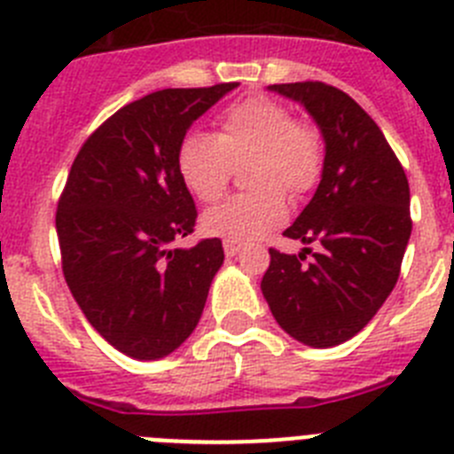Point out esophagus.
Returning a JSON list of instances; mask_svg holds the SVG:
<instances>
[{
  "label": "esophagus",
  "mask_w": 454,
  "mask_h": 454,
  "mask_svg": "<svg viewBox=\"0 0 454 454\" xmlns=\"http://www.w3.org/2000/svg\"><path fill=\"white\" fill-rule=\"evenodd\" d=\"M223 247H224V254H227V257H234V254L241 253L243 243L241 241H230V239H227V241L223 243Z\"/></svg>",
  "instance_id": "1"
}]
</instances>
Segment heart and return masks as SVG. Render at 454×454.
I'll use <instances>...</instances> for the list:
<instances>
[{"mask_svg":"<svg viewBox=\"0 0 454 454\" xmlns=\"http://www.w3.org/2000/svg\"><path fill=\"white\" fill-rule=\"evenodd\" d=\"M250 190L208 208L201 227L211 236L250 241L286 218V192L305 197L326 168L324 135L312 121L269 96H247L220 112L215 135L188 133L176 149V169L195 200L223 197L236 165Z\"/></svg>","mask_w":454,"mask_h":454,"instance_id":"obj_1","label":"heart"}]
</instances>
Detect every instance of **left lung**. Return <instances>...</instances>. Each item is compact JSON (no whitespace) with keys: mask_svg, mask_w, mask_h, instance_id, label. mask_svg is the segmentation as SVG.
Returning a JSON list of instances; mask_svg holds the SVG:
<instances>
[{"mask_svg":"<svg viewBox=\"0 0 454 454\" xmlns=\"http://www.w3.org/2000/svg\"><path fill=\"white\" fill-rule=\"evenodd\" d=\"M270 89L315 116L326 168L312 201L285 230L286 239L319 250L285 254L270 247L262 292L292 338L335 347L370 324L400 278L413 227L409 181L381 128L342 89L317 80Z\"/></svg>","mask_w":454,"mask_h":454,"instance_id":"obj_1","label":"left lung"}]
</instances>
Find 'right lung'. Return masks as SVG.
Listing matches in <instances>:
<instances>
[{
	"mask_svg": "<svg viewBox=\"0 0 454 454\" xmlns=\"http://www.w3.org/2000/svg\"><path fill=\"white\" fill-rule=\"evenodd\" d=\"M234 87L160 89L128 103L84 139L61 190L54 220L66 285L89 324L130 358L181 347L223 266L220 239L172 247L197 223L176 149Z\"/></svg>",
	"mask_w": 454,
	"mask_h": 454,
	"instance_id": "right-lung-1",
	"label": "right lung"
}]
</instances>
